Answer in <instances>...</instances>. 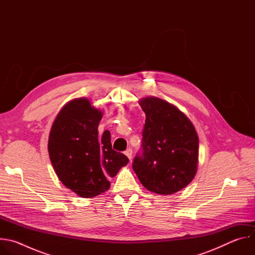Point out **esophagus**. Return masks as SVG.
I'll use <instances>...</instances> for the list:
<instances>
[{
  "mask_svg": "<svg viewBox=\"0 0 255 255\" xmlns=\"http://www.w3.org/2000/svg\"><path fill=\"white\" fill-rule=\"evenodd\" d=\"M124 153H125V155H126L129 159L132 158V149H131V148H127Z\"/></svg>",
  "mask_w": 255,
  "mask_h": 255,
  "instance_id": "34e87169",
  "label": "esophagus"
}]
</instances>
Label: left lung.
<instances>
[{"label":"left lung","instance_id":"obj_1","mask_svg":"<svg viewBox=\"0 0 255 255\" xmlns=\"http://www.w3.org/2000/svg\"><path fill=\"white\" fill-rule=\"evenodd\" d=\"M139 105L145 124L133 170L148 191L171 195L186 188L197 172L198 134L189 118L169 103L148 97Z\"/></svg>","mask_w":255,"mask_h":255}]
</instances>
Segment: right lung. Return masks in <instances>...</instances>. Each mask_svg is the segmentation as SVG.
<instances>
[{"label": "right lung", "mask_w": 255, "mask_h": 255, "mask_svg": "<svg viewBox=\"0 0 255 255\" xmlns=\"http://www.w3.org/2000/svg\"><path fill=\"white\" fill-rule=\"evenodd\" d=\"M102 112L87 99L67 103L58 113L50 130L48 152L61 183L82 198L96 197L110 188L128 157L112 149L111 134L99 137Z\"/></svg>", "instance_id": "1"}]
</instances>
